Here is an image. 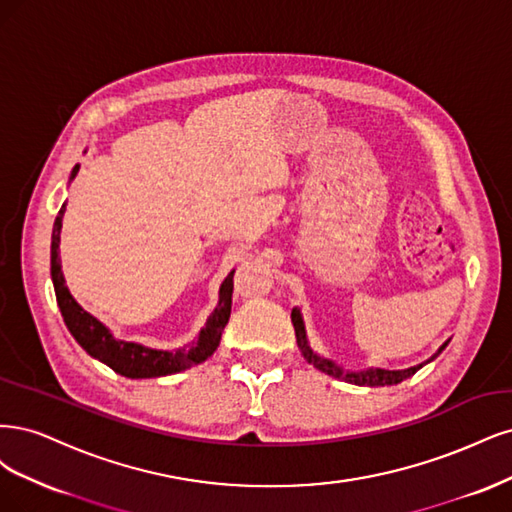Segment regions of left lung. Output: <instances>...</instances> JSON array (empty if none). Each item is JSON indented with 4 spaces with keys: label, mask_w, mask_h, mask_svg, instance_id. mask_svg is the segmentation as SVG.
Returning <instances> with one entry per match:
<instances>
[{
    "label": "left lung",
    "mask_w": 512,
    "mask_h": 512,
    "mask_svg": "<svg viewBox=\"0 0 512 512\" xmlns=\"http://www.w3.org/2000/svg\"><path fill=\"white\" fill-rule=\"evenodd\" d=\"M291 323H293V329H295V340H298L300 351H302V355H304V359L308 361V364H312V366L319 368L321 372H325V374H329V376L342 378V381H346V383L368 385V387L398 385V383L406 381L408 376L415 374L419 368H423V364H421V366H412V368H406V370H381V368H376V370H368V372H344L342 368H338L336 364H332V361L319 357L315 351L310 349L308 340H306L304 321H302V315H300L298 308L291 310ZM447 344H449V342H444V344L440 346V351H438L432 359H436V357L444 351V346H447Z\"/></svg>",
    "instance_id": "left-lung-1"
}]
</instances>
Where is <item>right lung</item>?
<instances>
[{
    "instance_id": "obj_1",
    "label": "right lung",
    "mask_w": 512,
    "mask_h": 512,
    "mask_svg": "<svg viewBox=\"0 0 512 512\" xmlns=\"http://www.w3.org/2000/svg\"><path fill=\"white\" fill-rule=\"evenodd\" d=\"M80 166H74L72 178L76 176ZM65 204L61 206L55 225H53V242H51V276L55 285L57 304L61 310V317L68 325L70 334L76 342L85 349L91 357L100 359L102 364L112 368L117 374L127 378H153V376H168L180 370H187L191 366L206 361L221 342V334L232 315V293H234V272L229 274L219 291V306L214 308L206 327L191 342L187 349H178L176 353L170 351H153L146 349L142 344L123 342L117 340L104 323L97 321L93 315L82 308L65 287L61 261H59V234H61V219H63Z\"/></svg>"
}]
</instances>
